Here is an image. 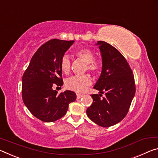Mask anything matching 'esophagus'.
<instances>
[{"label": "esophagus", "instance_id": "1", "mask_svg": "<svg viewBox=\"0 0 158 158\" xmlns=\"http://www.w3.org/2000/svg\"><path fill=\"white\" fill-rule=\"evenodd\" d=\"M76 96H77V99H81V98H82V97H83V95L80 94H77Z\"/></svg>", "mask_w": 158, "mask_h": 158}]
</instances>
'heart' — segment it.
<instances>
[{"label": "heart", "instance_id": "obj_1", "mask_svg": "<svg viewBox=\"0 0 158 158\" xmlns=\"http://www.w3.org/2000/svg\"><path fill=\"white\" fill-rule=\"evenodd\" d=\"M76 55L85 63H86V69L93 73H97L102 67V64L98 60H94V54L88 48H82L77 50ZM61 71L64 73H69L71 69V60L69 55H64L60 61ZM92 83V80L87 75L73 76L69 77L66 81V87L70 90L76 92H84L87 87Z\"/></svg>", "mask_w": 158, "mask_h": 158}]
</instances>
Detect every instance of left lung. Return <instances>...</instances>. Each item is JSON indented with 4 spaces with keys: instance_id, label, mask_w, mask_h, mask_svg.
Wrapping results in <instances>:
<instances>
[{
    "instance_id": "1",
    "label": "left lung",
    "mask_w": 158,
    "mask_h": 158,
    "mask_svg": "<svg viewBox=\"0 0 158 158\" xmlns=\"http://www.w3.org/2000/svg\"><path fill=\"white\" fill-rule=\"evenodd\" d=\"M102 70L94 88L105 97L92 94L93 103L87 109L90 120L103 127L120 123L127 114L136 88L134 75L123 55L110 44L98 41Z\"/></svg>"
}]
</instances>
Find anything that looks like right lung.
Segmentation results:
<instances>
[{
  "instance_id": "1",
  "label": "right lung",
  "mask_w": 158,
  "mask_h": 158,
  "mask_svg": "<svg viewBox=\"0 0 158 158\" xmlns=\"http://www.w3.org/2000/svg\"><path fill=\"white\" fill-rule=\"evenodd\" d=\"M74 40L52 39L43 44L32 56L22 76V99L32 114L45 123L55 122L65 114L76 94L66 90L57 94L53 84L63 85L61 59Z\"/></svg>"
}]
</instances>
